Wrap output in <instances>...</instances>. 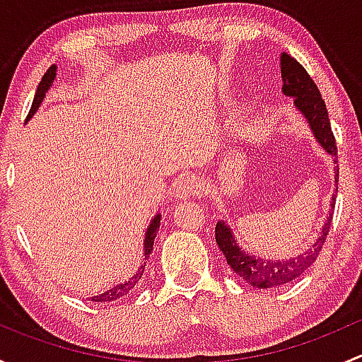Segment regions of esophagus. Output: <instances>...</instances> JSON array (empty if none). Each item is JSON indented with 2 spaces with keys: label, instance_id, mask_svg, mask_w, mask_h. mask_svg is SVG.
Returning <instances> with one entry per match:
<instances>
[{
  "label": "esophagus",
  "instance_id": "obj_1",
  "mask_svg": "<svg viewBox=\"0 0 362 362\" xmlns=\"http://www.w3.org/2000/svg\"><path fill=\"white\" fill-rule=\"evenodd\" d=\"M204 191V184L199 178L194 177H184L178 180V184H175V198L178 199H187L192 198V196H199L203 194Z\"/></svg>",
  "mask_w": 362,
  "mask_h": 362
}]
</instances>
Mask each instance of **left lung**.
Returning <instances> with one entry per match:
<instances>
[{"label": "left lung", "mask_w": 362, "mask_h": 362, "mask_svg": "<svg viewBox=\"0 0 362 362\" xmlns=\"http://www.w3.org/2000/svg\"><path fill=\"white\" fill-rule=\"evenodd\" d=\"M280 71H282V93L287 98H293L296 110L305 117L306 124H308L310 131L313 133L317 144L334 159V164L338 163L337 154V141H334L333 131H331L329 117H327V108L324 103L322 96H320L319 89H317L315 82L310 78L306 69L291 57L289 54L282 52L280 56ZM338 166L334 168V185L338 191ZM333 208H334V196L331 202L329 217L324 222L322 229H320L319 236L315 242L308 247L303 254L298 257L289 259H266L259 257V255L249 254L240 247L238 240L233 235L231 228L228 222L218 221L215 226V240H217L218 249L224 254L226 261L231 266L233 272L236 275L242 276L245 282H249L252 287L257 289H273V287L286 286V284L293 282L299 275L306 272L310 266L315 262L319 257L320 250H322L326 236L329 233L331 221H333Z\"/></svg>", "instance_id": "left-lung-1"}]
</instances>
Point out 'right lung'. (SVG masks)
<instances>
[{"label":"right lung","instance_id":"add662e5","mask_svg":"<svg viewBox=\"0 0 362 362\" xmlns=\"http://www.w3.org/2000/svg\"><path fill=\"white\" fill-rule=\"evenodd\" d=\"M56 69H57L56 64H52V66L47 69L45 75H43L42 82L38 83V89H36L35 100H33V105H31V110H29L28 119H25V120H29L33 115H35L36 110H38V108H40V105H42V101L45 100V94L49 93V89H50V87H52V82H54V80H56ZM159 224H160V214H158L154 218H152L151 224H148V228H147V231H145V240H144L145 261L141 262V266H140V268H138V272L133 273V276H131V279H127L126 282L117 284V286L110 287V289L105 291V293H101V294H98V296H93V298H90L89 301H98V303L115 301V299H120V298H124V296L129 294L131 291H133L134 287H136L138 284H140L141 275H144V272H145V264H147L148 255H151L152 250H154V240H156V235H158Z\"/></svg>","mask_w":362,"mask_h":362}]
</instances>
